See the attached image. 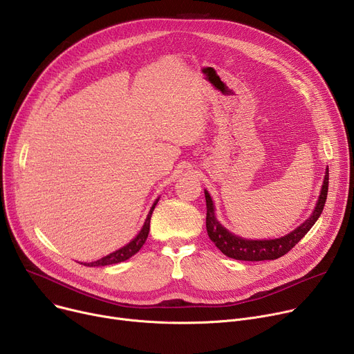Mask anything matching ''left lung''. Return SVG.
<instances>
[{"instance_id":"left-lung-1","label":"left lung","mask_w":354,"mask_h":354,"mask_svg":"<svg viewBox=\"0 0 354 354\" xmlns=\"http://www.w3.org/2000/svg\"><path fill=\"white\" fill-rule=\"evenodd\" d=\"M328 189V169H326L324 182L322 186V194L319 196L317 205L313 210L312 216L301 223L297 229L290 232L289 234L279 239H269V241H248L242 239L236 234L226 230L215 216L214 203H212L210 195L205 191L206 199V230L209 234V239L215 243V246L227 257L236 259V261H249V262H259V261H273V259L281 257L286 254L300 239L308 233L312 226L316 223L319 216L322 215L326 198Z\"/></svg>"}]
</instances>
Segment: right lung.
Segmentation results:
<instances>
[{
  "label": "right lung",
  "mask_w": 354,
  "mask_h": 354,
  "mask_svg": "<svg viewBox=\"0 0 354 354\" xmlns=\"http://www.w3.org/2000/svg\"><path fill=\"white\" fill-rule=\"evenodd\" d=\"M156 203H158V199H156V202L153 203V206L151 207V212L148 214V218H147V221H145L142 229H140V232L138 233V236H136L133 241H131L127 246L121 248L120 250H115L113 253H111V254H108V256L100 259V261L91 262V263H88V265L85 263V265H86V266H106V265L120 263V262L127 261V259H129L131 256H133L136 252H139V249L144 246V243H145V241H147V238H148V234H149L151 216H152V212H153Z\"/></svg>",
  "instance_id": "obj_1"
}]
</instances>
